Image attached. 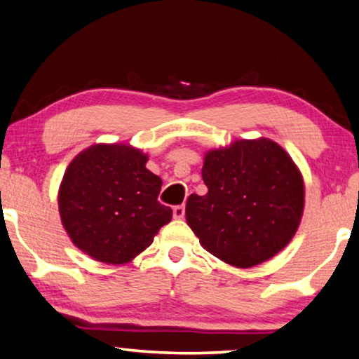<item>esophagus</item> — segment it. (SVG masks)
<instances>
[{"label": "esophagus", "instance_id": "34e87169", "mask_svg": "<svg viewBox=\"0 0 359 359\" xmlns=\"http://www.w3.org/2000/svg\"><path fill=\"white\" fill-rule=\"evenodd\" d=\"M172 214H174V219H184V216H185V208H184V205L175 206L174 210H172Z\"/></svg>", "mask_w": 359, "mask_h": 359}]
</instances>
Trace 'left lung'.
<instances>
[{
	"label": "left lung",
	"mask_w": 359,
	"mask_h": 359,
	"mask_svg": "<svg viewBox=\"0 0 359 359\" xmlns=\"http://www.w3.org/2000/svg\"><path fill=\"white\" fill-rule=\"evenodd\" d=\"M206 195H190L185 217L201 247L233 267L274 258L297 233L304 210L298 165L271 138L235 140L208 149Z\"/></svg>",
	"instance_id": "obj_1"
}]
</instances>
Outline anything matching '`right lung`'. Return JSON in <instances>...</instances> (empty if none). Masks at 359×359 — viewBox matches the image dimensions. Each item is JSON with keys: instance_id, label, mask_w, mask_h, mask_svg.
Wrapping results in <instances>:
<instances>
[{"instance_id": "add662e5", "label": "right lung", "mask_w": 359, "mask_h": 359, "mask_svg": "<svg viewBox=\"0 0 359 359\" xmlns=\"http://www.w3.org/2000/svg\"><path fill=\"white\" fill-rule=\"evenodd\" d=\"M147 161L148 154L127 143H96L67 165L57 191L61 222L95 261L130 263L172 219L158 201L163 180Z\"/></svg>"}]
</instances>
